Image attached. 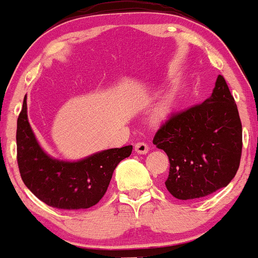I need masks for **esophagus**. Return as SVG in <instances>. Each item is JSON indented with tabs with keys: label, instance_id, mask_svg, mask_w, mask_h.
Returning <instances> with one entry per match:
<instances>
[{
	"label": "esophagus",
	"instance_id": "34e87169",
	"mask_svg": "<svg viewBox=\"0 0 258 258\" xmlns=\"http://www.w3.org/2000/svg\"><path fill=\"white\" fill-rule=\"evenodd\" d=\"M135 151H137L138 154H147L148 151H149V147H148V144L147 143H144V142H139V143H137V144H135Z\"/></svg>",
	"mask_w": 258,
	"mask_h": 258
}]
</instances>
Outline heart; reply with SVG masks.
Wrapping results in <instances>:
<instances>
[{
  "mask_svg": "<svg viewBox=\"0 0 258 258\" xmlns=\"http://www.w3.org/2000/svg\"><path fill=\"white\" fill-rule=\"evenodd\" d=\"M171 103H172V100L170 99V98H169V99H166L165 102H164L163 104H161V107H160L161 113H164V114L168 113V111L170 110V108H171V105H172Z\"/></svg>",
  "mask_w": 258,
  "mask_h": 258,
  "instance_id": "1",
  "label": "heart"
}]
</instances>
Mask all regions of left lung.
<instances>
[{
	"mask_svg": "<svg viewBox=\"0 0 258 258\" xmlns=\"http://www.w3.org/2000/svg\"><path fill=\"white\" fill-rule=\"evenodd\" d=\"M153 143L169 156L174 198L198 200L227 186L240 166L242 125L224 77L205 102L170 116Z\"/></svg>",
	"mask_w": 258,
	"mask_h": 258,
	"instance_id": "1",
	"label": "left lung"
}]
</instances>
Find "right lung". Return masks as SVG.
Returning <instances> with one entry per match:
<instances>
[{
  "label": "right lung",
  "instance_id": "right-lung-1",
  "mask_svg": "<svg viewBox=\"0 0 258 258\" xmlns=\"http://www.w3.org/2000/svg\"><path fill=\"white\" fill-rule=\"evenodd\" d=\"M17 161L23 182L36 198L63 210L89 209L104 196L116 165L133 147L98 151L76 161L52 158L39 145L27 115V97L17 119Z\"/></svg>",
  "mask_w": 258,
  "mask_h": 258
}]
</instances>
